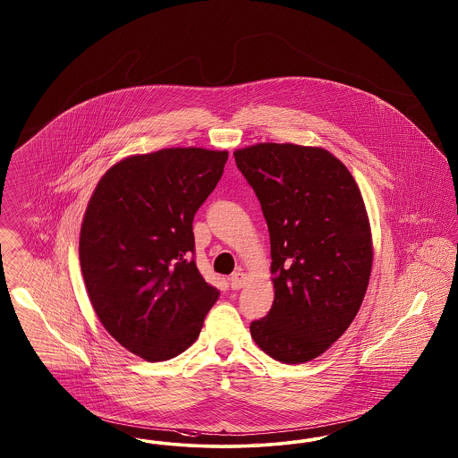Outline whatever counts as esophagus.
I'll use <instances>...</instances> for the list:
<instances>
[{"mask_svg": "<svg viewBox=\"0 0 458 458\" xmlns=\"http://www.w3.org/2000/svg\"><path fill=\"white\" fill-rule=\"evenodd\" d=\"M245 281H247V275L242 273V271H237V273H233V275L230 276V286H232V290L243 288Z\"/></svg>", "mask_w": 458, "mask_h": 458, "instance_id": "34e87169", "label": "esophagus"}]
</instances>
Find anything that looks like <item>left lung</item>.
<instances>
[{"mask_svg":"<svg viewBox=\"0 0 458 458\" xmlns=\"http://www.w3.org/2000/svg\"><path fill=\"white\" fill-rule=\"evenodd\" d=\"M233 157L271 238L275 301L250 324L252 339L281 363L310 361L363 303L373 262L365 201L346 165L324 148L259 143Z\"/></svg>","mask_w":458,"mask_h":458,"instance_id":"1","label":"left lung"}]
</instances>
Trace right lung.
Returning a JSON list of instances; mask_svg holds the SVG:
<instances>
[{
    "label": "right lung",
    "mask_w": 458,
    "mask_h": 458,
    "mask_svg": "<svg viewBox=\"0 0 458 458\" xmlns=\"http://www.w3.org/2000/svg\"><path fill=\"white\" fill-rule=\"evenodd\" d=\"M226 160L204 148L132 155L110 166L87 206L80 264L93 310L147 361L189 348L220 296L192 259V220Z\"/></svg>",
    "instance_id": "add662e5"
}]
</instances>
